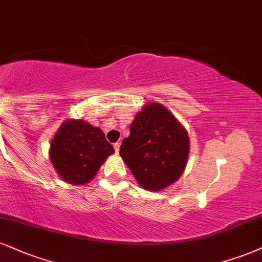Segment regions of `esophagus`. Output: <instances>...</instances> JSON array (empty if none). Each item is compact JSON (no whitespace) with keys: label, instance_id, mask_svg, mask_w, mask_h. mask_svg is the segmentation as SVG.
I'll return each instance as SVG.
<instances>
[{"label":"esophagus","instance_id":"obj_1","mask_svg":"<svg viewBox=\"0 0 262 262\" xmlns=\"http://www.w3.org/2000/svg\"><path fill=\"white\" fill-rule=\"evenodd\" d=\"M119 146H121V144H119V143H115V144H113V147H115L116 154L119 152Z\"/></svg>","mask_w":262,"mask_h":262}]
</instances>
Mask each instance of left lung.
<instances>
[{"label":"left lung","mask_w":262,"mask_h":262,"mask_svg":"<svg viewBox=\"0 0 262 262\" xmlns=\"http://www.w3.org/2000/svg\"><path fill=\"white\" fill-rule=\"evenodd\" d=\"M123 161L147 190H161L181 177L187 165L189 138L166 107L149 103L135 116L130 135L119 149Z\"/></svg>","instance_id":"obj_1"}]
</instances>
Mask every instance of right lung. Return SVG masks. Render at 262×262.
<instances>
[{"mask_svg": "<svg viewBox=\"0 0 262 262\" xmlns=\"http://www.w3.org/2000/svg\"><path fill=\"white\" fill-rule=\"evenodd\" d=\"M115 149L100 128L83 121L64 122L53 137L50 159L69 184H86Z\"/></svg>", "mask_w": 262, "mask_h": 262, "instance_id": "1", "label": "right lung"}]
</instances>
